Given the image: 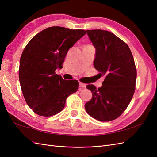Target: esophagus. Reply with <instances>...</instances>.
<instances>
[{
	"instance_id": "obj_1",
	"label": "esophagus",
	"mask_w": 157,
	"mask_h": 157,
	"mask_svg": "<svg viewBox=\"0 0 157 157\" xmlns=\"http://www.w3.org/2000/svg\"><path fill=\"white\" fill-rule=\"evenodd\" d=\"M79 85H80V87L84 88H86V85L85 84H84V83H82V82H80Z\"/></svg>"
}]
</instances>
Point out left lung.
Returning <instances> with one entry per match:
<instances>
[{
    "label": "left lung",
    "instance_id": "1",
    "mask_svg": "<svg viewBox=\"0 0 157 157\" xmlns=\"http://www.w3.org/2000/svg\"><path fill=\"white\" fill-rule=\"evenodd\" d=\"M96 48L94 68L105 77L102 86L86 88L92 98L85 104L89 115L101 122L116 119L124 112L135 92L137 71L129 47L111 32L86 30Z\"/></svg>",
    "mask_w": 157,
    "mask_h": 157
}]
</instances>
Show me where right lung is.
<instances>
[{"label": "right lung", "instance_id": "add662e5", "mask_svg": "<svg viewBox=\"0 0 157 157\" xmlns=\"http://www.w3.org/2000/svg\"><path fill=\"white\" fill-rule=\"evenodd\" d=\"M86 31L50 27L28 42L20 61L19 80L25 101L37 115L51 117L63 110L66 99L77 91L78 81L56 74L65 56Z\"/></svg>", "mask_w": 157, "mask_h": 157}]
</instances>
